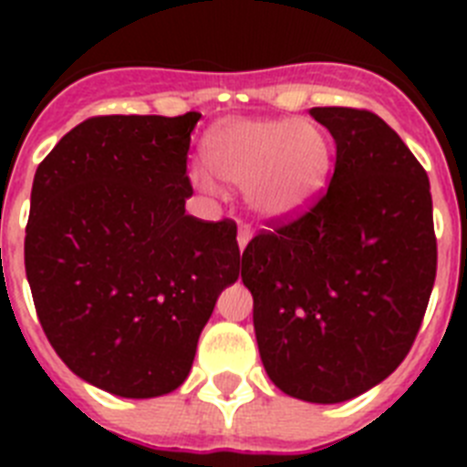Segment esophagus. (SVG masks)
Masks as SVG:
<instances>
[{
    "label": "esophagus",
    "mask_w": 467,
    "mask_h": 467,
    "mask_svg": "<svg viewBox=\"0 0 467 467\" xmlns=\"http://www.w3.org/2000/svg\"><path fill=\"white\" fill-rule=\"evenodd\" d=\"M250 238H253V231L247 229L245 224H238V247H241V253L247 247Z\"/></svg>",
    "instance_id": "1"
}]
</instances>
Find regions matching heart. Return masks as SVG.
Instances as JSON below:
<instances>
[{"instance_id": "1", "label": "heart", "mask_w": 467, "mask_h": 467, "mask_svg": "<svg viewBox=\"0 0 467 467\" xmlns=\"http://www.w3.org/2000/svg\"><path fill=\"white\" fill-rule=\"evenodd\" d=\"M203 147L210 171L220 182L243 187L250 213L264 222H285L304 213L329 172L327 135L304 119H234L213 128ZM212 176L193 168L192 182L214 192L217 181Z\"/></svg>"}]
</instances>
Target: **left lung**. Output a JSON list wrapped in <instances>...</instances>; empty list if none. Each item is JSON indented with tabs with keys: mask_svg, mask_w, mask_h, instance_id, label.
<instances>
[{
	"mask_svg": "<svg viewBox=\"0 0 467 467\" xmlns=\"http://www.w3.org/2000/svg\"><path fill=\"white\" fill-rule=\"evenodd\" d=\"M337 144L329 187L308 213L243 253L259 356L271 381L334 404L381 383L407 358L437 271L431 182L381 117L313 107Z\"/></svg>",
	"mask_w": 467,
	"mask_h": 467,
	"instance_id": "left-lung-1",
	"label": "left lung"
}]
</instances>
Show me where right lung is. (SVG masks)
<instances>
[{
    "mask_svg": "<svg viewBox=\"0 0 467 467\" xmlns=\"http://www.w3.org/2000/svg\"><path fill=\"white\" fill-rule=\"evenodd\" d=\"M198 119H86L35 172L25 274L36 316L60 360L119 398L182 386L241 271L236 224L184 210Z\"/></svg>",
    "mask_w": 467,
    "mask_h": 467,
    "instance_id": "1",
    "label": "right lung"
}]
</instances>
